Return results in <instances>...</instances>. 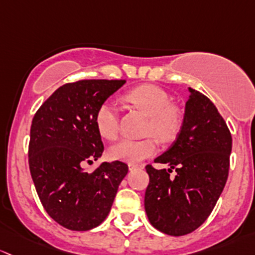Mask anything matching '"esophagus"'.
<instances>
[{
    "instance_id": "34e87169",
    "label": "esophagus",
    "mask_w": 255,
    "mask_h": 255,
    "mask_svg": "<svg viewBox=\"0 0 255 255\" xmlns=\"http://www.w3.org/2000/svg\"><path fill=\"white\" fill-rule=\"evenodd\" d=\"M143 164H136V163H130L128 164V168H130V170L132 169H143Z\"/></svg>"
}]
</instances>
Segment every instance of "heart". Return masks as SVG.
Returning a JSON list of instances; mask_svg holds the SVG:
<instances>
[{
    "label": "heart",
    "instance_id": "1",
    "mask_svg": "<svg viewBox=\"0 0 255 255\" xmlns=\"http://www.w3.org/2000/svg\"><path fill=\"white\" fill-rule=\"evenodd\" d=\"M125 101L147 117L143 128L146 137L132 140L123 138L109 148L113 159L125 162H140L157 151L156 136L161 142H172L179 135L184 124V113L170 103L166 91L157 86L142 85L125 94ZM94 123L98 132L107 140H114L119 132V113L113 102L99 104L94 114ZM154 136H152L151 135Z\"/></svg>",
    "mask_w": 255,
    "mask_h": 255
}]
</instances>
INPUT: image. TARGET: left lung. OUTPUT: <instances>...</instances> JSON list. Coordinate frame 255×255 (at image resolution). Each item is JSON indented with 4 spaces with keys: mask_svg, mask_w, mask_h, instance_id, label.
<instances>
[{
    "mask_svg": "<svg viewBox=\"0 0 255 255\" xmlns=\"http://www.w3.org/2000/svg\"><path fill=\"white\" fill-rule=\"evenodd\" d=\"M189 92L177 140L154 159L169 169L146 166L147 217L154 228L175 237L195 231L210 216L227 182L232 149V136L214 103L195 89Z\"/></svg>",
    "mask_w": 255,
    "mask_h": 255,
    "instance_id": "left-lung-1",
    "label": "left lung"
}]
</instances>
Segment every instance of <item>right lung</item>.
Returning <instances> with one entry per match:
<instances>
[{
  "label": "right lung",
  "instance_id": "add662e5",
  "mask_svg": "<svg viewBox=\"0 0 255 255\" xmlns=\"http://www.w3.org/2000/svg\"><path fill=\"white\" fill-rule=\"evenodd\" d=\"M125 80H82L57 88L41 104L31 122L29 169L44 209L71 231H88L106 220L127 163L103 162L88 173L104 151L94 123L99 104Z\"/></svg>",
  "mask_w": 255,
  "mask_h": 255
}]
</instances>
